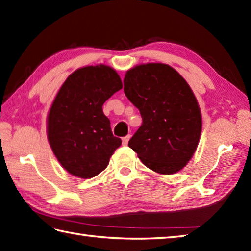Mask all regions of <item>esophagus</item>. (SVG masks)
Masks as SVG:
<instances>
[{
	"label": "esophagus",
	"instance_id": "obj_1",
	"mask_svg": "<svg viewBox=\"0 0 251 251\" xmlns=\"http://www.w3.org/2000/svg\"><path fill=\"white\" fill-rule=\"evenodd\" d=\"M129 139H130V135H127V136H125V137H123V145L124 146H126L127 144H128V141H129Z\"/></svg>",
	"mask_w": 251,
	"mask_h": 251
}]
</instances>
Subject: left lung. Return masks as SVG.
<instances>
[{"label":"left lung","instance_id":"1","mask_svg":"<svg viewBox=\"0 0 251 251\" xmlns=\"http://www.w3.org/2000/svg\"><path fill=\"white\" fill-rule=\"evenodd\" d=\"M124 92L142 119L129 148L156 173L180 171L193 158L202 127L188 83L166 64L148 63L126 73Z\"/></svg>","mask_w":251,"mask_h":251}]
</instances>
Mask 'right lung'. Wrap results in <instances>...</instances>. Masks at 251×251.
<instances>
[{
  "instance_id": "add662e5",
  "label": "right lung",
  "mask_w": 251,
  "mask_h": 251,
  "mask_svg": "<svg viewBox=\"0 0 251 251\" xmlns=\"http://www.w3.org/2000/svg\"><path fill=\"white\" fill-rule=\"evenodd\" d=\"M123 83L113 68L86 66L68 76L48 116V139L68 173L91 178L104 170L122 145L114 137L102 105Z\"/></svg>"
}]
</instances>
